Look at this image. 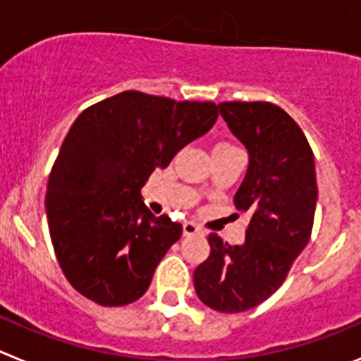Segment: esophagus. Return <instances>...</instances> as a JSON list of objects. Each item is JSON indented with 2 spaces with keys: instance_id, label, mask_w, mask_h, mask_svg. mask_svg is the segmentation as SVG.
Returning <instances> with one entry per match:
<instances>
[{
  "instance_id": "esophagus-1",
  "label": "esophagus",
  "mask_w": 361,
  "mask_h": 361,
  "mask_svg": "<svg viewBox=\"0 0 361 361\" xmlns=\"http://www.w3.org/2000/svg\"><path fill=\"white\" fill-rule=\"evenodd\" d=\"M183 233H184V237H190V235H199V233H202V228H200V226H197L195 222H184Z\"/></svg>"
}]
</instances>
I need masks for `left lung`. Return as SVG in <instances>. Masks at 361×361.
Masks as SVG:
<instances>
[{
  "label": "left lung",
  "instance_id": "1",
  "mask_svg": "<svg viewBox=\"0 0 361 361\" xmlns=\"http://www.w3.org/2000/svg\"><path fill=\"white\" fill-rule=\"evenodd\" d=\"M220 116L245 146L247 171L235 208L250 213L245 240L229 245L212 233V253L193 273L197 296L220 312H242L269 298L311 237L318 188L304 132L276 104L220 103Z\"/></svg>",
  "mask_w": 361,
  "mask_h": 361
}]
</instances>
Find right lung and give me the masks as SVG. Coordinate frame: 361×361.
<instances>
[{
    "label": "right lung",
    "mask_w": 361,
    "mask_h": 361,
    "mask_svg": "<svg viewBox=\"0 0 361 361\" xmlns=\"http://www.w3.org/2000/svg\"><path fill=\"white\" fill-rule=\"evenodd\" d=\"M215 103L128 90L86 108L63 141L47 186L54 251L75 291L104 307L141 298L183 226L141 199L166 168L213 128Z\"/></svg>",
    "instance_id": "add662e5"
}]
</instances>
